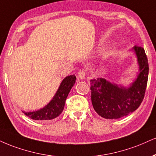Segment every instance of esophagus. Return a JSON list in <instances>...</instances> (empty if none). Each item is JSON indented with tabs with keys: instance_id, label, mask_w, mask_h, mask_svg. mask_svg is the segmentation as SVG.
I'll return each mask as SVG.
<instances>
[{
	"instance_id": "esophagus-1",
	"label": "esophagus",
	"mask_w": 156,
	"mask_h": 156,
	"mask_svg": "<svg viewBox=\"0 0 156 156\" xmlns=\"http://www.w3.org/2000/svg\"><path fill=\"white\" fill-rule=\"evenodd\" d=\"M86 76V71L85 70H83V69H82V70H80L79 71H78V76L80 79H81V80L84 79Z\"/></svg>"
}]
</instances>
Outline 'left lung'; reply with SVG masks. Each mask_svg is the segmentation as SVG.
<instances>
[{"mask_svg": "<svg viewBox=\"0 0 156 156\" xmlns=\"http://www.w3.org/2000/svg\"><path fill=\"white\" fill-rule=\"evenodd\" d=\"M140 73L130 87H119L116 84L98 78L90 80L91 102L99 115L106 119H118L133 112L143 100L147 87L148 72L147 58L144 49L135 46Z\"/></svg>", "mask_w": 156, "mask_h": 156, "instance_id": "left-lung-1", "label": "left lung"}]
</instances>
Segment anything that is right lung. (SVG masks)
<instances>
[{
	"label": "right lung",
	"instance_id": "1",
	"mask_svg": "<svg viewBox=\"0 0 156 156\" xmlns=\"http://www.w3.org/2000/svg\"><path fill=\"white\" fill-rule=\"evenodd\" d=\"M76 77L69 76L62 81L52 100L44 108L35 112H23L24 115L35 121L51 120L59 116L62 112L65 103L70 91L76 83Z\"/></svg>",
	"mask_w": 156,
	"mask_h": 156
}]
</instances>
